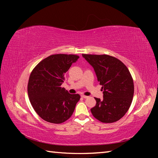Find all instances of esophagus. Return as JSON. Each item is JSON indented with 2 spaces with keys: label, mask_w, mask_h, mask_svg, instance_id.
I'll use <instances>...</instances> for the list:
<instances>
[{
  "label": "esophagus",
  "mask_w": 158,
  "mask_h": 158,
  "mask_svg": "<svg viewBox=\"0 0 158 158\" xmlns=\"http://www.w3.org/2000/svg\"><path fill=\"white\" fill-rule=\"evenodd\" d=\"M81 98L85 99V98H88V96H85V95H81Z\"/></svg>",
  "instance_id": "1"
}]
</instances>
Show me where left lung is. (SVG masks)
<instances>
[{
  "mask_svg": "<svg viewBox=\"0 0 158 158\" xmlns=\"http://www.w3.org/2000/svg\"><path fill=\"white\" fill-rule=\"evenodd\" d=\"M94 68L103 90V100L95 98L96 105L90 109L100 122L111 123L126 114L132 104L134 82L129 69L121 60L106 54H82Z\"/></svg>",
  "mask_w": 158,
  "mask_h": 158,
  "instance_id": "obj_1",
  "label": "left lung"
}]
</instances>
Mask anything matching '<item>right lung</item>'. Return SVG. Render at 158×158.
Here are the masks:
<instances>
[{
  "mask_svg": "<svg viewBox=\"0 0 158 158\" xmlns=\"http://www.w3.org/2000/svg\"><path fill=\"white\" fill-rule=\"evenodd\" d=\"M79 58L74 54H53L40 61L31 72L28 83L29 100L45 121L59 124L73 115L79 94H69L61 87L65 74Z\"/></svg>",
  "mask_w": 158,
  "mask_h": 158,
  "instance_id": "1",
  "label": "right lung"
}]
</instances>
